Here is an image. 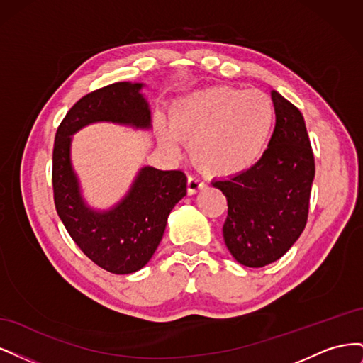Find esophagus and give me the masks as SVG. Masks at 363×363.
<instances>
[{"mask_svg":"<svg viewBox=\"0 0 363 363\" xmlns=\"http://www.w3.org/2000/svg\"><path fill=\"white\" fill-rule=\"evenodd\" d=\"M188 194L189 195H194L195 192H199V191H201L203 188H204V183L200 180V179H196V177H188Z\"/></svg>","mask_w":363,"mask_h":363,"instance_id":"obj_1","label":"esophagus"}]
</instances>
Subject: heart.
I'll return each mask as SVG.
<instances>
[{
	"label": "heart",
	"instance_id": "b5f03b06",
	"mask_svg": "<svg viewBox=\"0 0 363 363\" xmlns=\"http://www.w3.org/2000/svg\"><path fill=\"white\" fill-rule=\"evenodd\" d=\"M272 125L274 106L267 94L216 86L175 104L160 140L169 151L177 150V139L189 142L196 167L215 177H230L255 167Z\"/></svg>",
	"mask_w": 363,
	"mask_h": 363
}]
</instances>
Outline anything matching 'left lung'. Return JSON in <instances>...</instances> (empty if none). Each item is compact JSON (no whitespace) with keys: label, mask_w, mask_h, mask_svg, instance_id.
Wrapping results in <instances>:
<instances>
[{"label":"left lung","mask_w":363,"mask_h":363,"mask_svg":"<svg viewBox=\"0 0 363 363\" xmlns=\"http://www.w3.org/2000/svg\"><path fill=\"white\" fill-rule=\"evenodd\" d=\"M276 127L268 148L245 172L213 182L227 199L224 242L250 268L279 260L300 238L309 215L315 159L301 112L272 91Z\"/></svg>","instance_id":"left-lung-1"}]
</instances>
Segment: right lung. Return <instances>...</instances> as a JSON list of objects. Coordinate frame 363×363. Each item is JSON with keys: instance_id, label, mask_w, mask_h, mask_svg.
<instances>
[{"instance_id": "obj_1", "label": "right lung", "mask_w": 363, "mask_h": 363, "mask_svg": "<svg viewBox=\"0 0 363 363\" xmlns=\"http://www.w3.org/2000/svg\"><path fill=\"white\" fill-rule=\"evenodd\" d=\"M140 83H113L80 98L60 123L52 148L54 204L65 228L84 255L113 274L145 267L159 247L172 207L186 195V175L142 168L125 199L108 212L83 203L69 160L71 135L96 121L150 127Z\"/></svg>"}]
</instances>
